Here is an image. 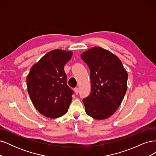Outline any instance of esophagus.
Returning a JSON list of instances; mask_svg holds the SVG:
<instances>
[{
  "mask_svg": "<svg viewBox=\"0 0 156 156\" xmlns=\"http://www.w3.org/2000/svg\"><path fill=\"white\" fill-rule=\"evenodd\" d=\"M74 91H75V93L76 95H77L78 93H79V88H74Z\"/></svg>",
  "mask_w": 156,
  "mask_h": 156,
  "instance_id": "1",
  "label": "esophagus"
}]
</instances>
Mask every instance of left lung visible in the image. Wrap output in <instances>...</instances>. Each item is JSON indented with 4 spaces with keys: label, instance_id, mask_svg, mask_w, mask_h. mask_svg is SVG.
<instances>
[{
    "label": "left lung",
    "instance_id": "left-lung-1",
    "mask_svg": "<svg viewBox=\"0 0 156 156\" xmlns=\"http://www.w3.org/2000/svg\"><path fill=\"white\" fill-rule=\"evenodd\" d=\"M81 57L90 72L91 92L83 100L85 111L95 119H107L123 100L127 73L116 55L100 47L84 52Z\"/></svg>",
    "mask_w": 156,
    "mask_h": 156
}]
</instances>
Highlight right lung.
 Wrapping results in <instances>:
<instances>
[{
    "label": "right lung",
    "instance_id": "obj_1",
    "mask_svg": "<svg viewBox=\"0 0 156 156\" xmlns=\"http://www.w3.org/2000/svg\"><path fill=\"white\" fill-rule=\"evenodd\" d=\"M72 52L55 49L31 68L27 78L28 93L41 114L56 119L67 112L73 92L67 84L64 65Z\"/></svg>",
    "mask_w": 156,
    "mask_h": 156
}]
</instances>
